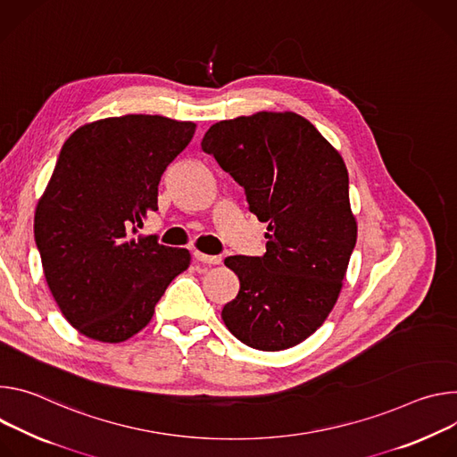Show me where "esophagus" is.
I'll return each instance as SVG.
<instances>
[{
    "mask_svg": "<svg viewBox=\"0 0 457 457\" xmlns=\"http://www.w3.org/2000/svg\"><path fill=\"white\" fill-rule=\"evenodd\" d=\"M194 258L201 263H207V265H220L221 263V256H209V254H203V252H194Z\"/></svg>",
    "mask_w": 457,
    "mask_h": 457,
    "instance_id": "1",
    "label": "esophagus"
}]
</instances>
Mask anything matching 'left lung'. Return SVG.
Listing matches in <instances>:
<instances>
[{
  "mask_svg": "<svg viewBox=\"0 0 457 457\" xmlns=\"http://www.w3.org/2000/svg\"><path fill=\"white\" fill-rule=\"evenodd\" d=\"M267 227L262 258L230 256L237 295L221 318L245 345L276 352L314 334L334 309L358 239L339 152L295 112L218 121L203 136Z\"/></svg>",
  "mask_w": 457,
  "mask_h": 457,
  "instance_id": "left-lung-1",
  "label": "left lung"
}]
</instances>
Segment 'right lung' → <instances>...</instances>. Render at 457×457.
I'll return each instance as SVG.
<instances>
[{
  "label": "right lung",
  "instance_id": "obj_1",
  "mask_svg": "<svg viewBox=\"0 0 457 457\" xmlns=\"http://www.w3.org/2000/svg\"><path fill=\"white\" fill-rule=\"evenodd\" d=\"M194 132L192 121L127 114L87 123L63 143L37 201L34 237L46 285L79 334L132 337L188 269L187 248L130 232L158 211L160 179Z\"/></svg>",
  "mask_w": 457,
  "mask_h": 457
}]
</instances>
